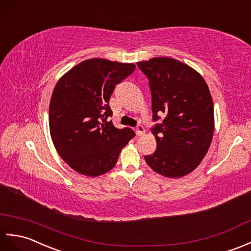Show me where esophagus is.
<instances>
[{"label":"esophagus","instance_id":"esophagus-1","mask_svg":"<svg viewBox=\"0 0 251 251\" xmlns=\"http://www.w3.org/2000/svg\"><path fill=\"white\" fill-rule=\"evenodd\" d=\"M145 133V129H144V126H142V125H138L137 126H136V134L138 135V136H141V135H143Z\"/></svg>","mask_w":251,"mask_h":251}]
</instances>
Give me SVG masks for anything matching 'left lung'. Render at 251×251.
Returning a JSON list of instances; mask_svg holds the SVG:
<instances>
[{
	"mask_svg": "<svg viewBox=\"0 0 251 251\" xmlns=\"http://www.w3.org/2000/svg\"><path fill=\"white\" fill-rule=\"evenodd\" d=\"M137 66L149 79L153 120L165 116L151 129L157 149L145 161L164 177L190 174L207 153L214 135V103L207 83L191 66L173 58H152Z\"/></svg>",
	"mask_w": 251,
	"mask_h": 251,
	"instance_id": "left-lung-1",
	"label": "left lung"
}]
</instances>
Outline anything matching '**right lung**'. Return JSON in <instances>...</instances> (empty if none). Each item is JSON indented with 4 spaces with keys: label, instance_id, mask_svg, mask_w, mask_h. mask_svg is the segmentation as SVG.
Listing matches in <instances>:
<instances>
[{
    "label": "right lung",
    "instance_id": "1",
    "mask_svg": "<svg viewBox=\"0 0 251 251\" xmlns=\"http://www.w3.org/2000/svg\"><path fill=\"white\" fill-rule=\"evenodd\" d=\"M135 64L93 58L61 77L49 104V130L59 155L79 174L97 177L116 165L122 148L134 136L130 127L117 129L109 99Z\"/></svg>",
    "mask_w": 251,
    "mask_h": 251
}]
</instances>
